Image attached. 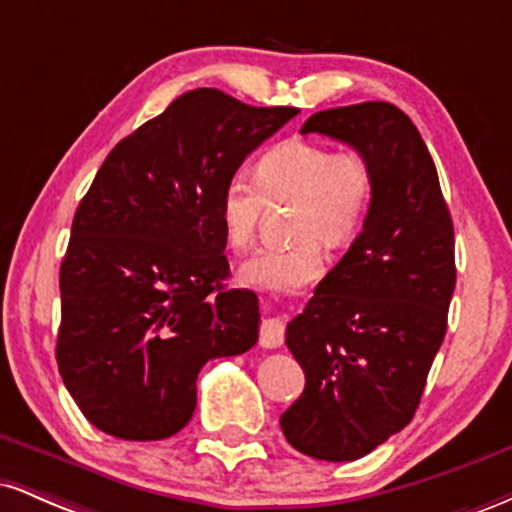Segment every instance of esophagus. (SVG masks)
Segmentation results:
<instances>
[{"label": "esophagus", "mask_w": 512, "mask_h": 512, "mask_svg": "<svg viewBox=\"0 0 512 512\" xmlns=\"http://www.w3.org/2000/svg\"><path fill=\"white\" fill-rule=\"evenodd\" d=\"M286 322L281 317H264L260 325V344L264 349H276L284 344Z\"/></svg>", "instance_id": "obj_1"}]
</instances>
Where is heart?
I'll list each match as a JSON object with an SVG mask.
<instances>
[{
  "label": "heart",
  "instance_id": "heart-1",
  "mask_svg": "<svg viewBox=\"0 0 512 512\" xmlns=\"http://www.w3.org/2000/svg\"><path fill=\"white\" fill-rule=\"evenodd\" d=\"M375 197V170L358 151L293 139L267 151L257 180L236 173L219 195V221L231 250L250 248L269 202L296 199L289 248H262L240 267L252 289L296 291L325 274L322 245L339 248L361 231Z\"/></svg>",
  "mask_w": 512,
  "mask_h": 512
}]
</instances>
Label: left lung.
<instances>
[{
  "label": "left lung",
  "instance_id": "1",
  "mask_svg": "<svg viewBox=\"0 0 512 512\" xmlns=\"http://www.w3.org/2000/svg\"><path fill=\"white\" fill-rule=\"evenodd\" d=\"M313 132L368 158L375 197L363 231L286 327L305 390L279 424L303 455L351 462L414 419L448 330L455 231L436 163L395 105L322 110L301 127Z\"/></svg>",
  "mask_w": 512,
  "mask_h": 512
}]
</instances>
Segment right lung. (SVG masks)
Returning a JSON list of instances; mask_svg holds the SVG:
<instances>
[{
  "label": "right lung",
  "instance_id": "right-lung-1",
  "mask_svg": "<svg viewBox=\"0 0 512 512\" xmlns=\"http://www.w3.org/2000/svg\"><path fill=\"white\" fill-rule=\"evenodd\" d=\"M296 115L195 88L122 139L93 178L60 269L57 366L108 436L178 433L195 414L204 363L255 346L257 296L223 286L219 195Z\"/></svg>",
  "mask_w": 512,
  "mask_h": 512
}]
</instances>
